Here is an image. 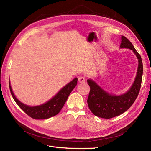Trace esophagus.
<instances>
[{"instance_id": "34e87169", "label": "esophagus", "mask_w": 151, "mask_h": 151, "mask_svg": "<svg viewBox=\"0 0 151 151\" xmlns=\"http://www.w3.org/2000/svg\"><path fill=\"white\" fill-rule=\"evenodd\" d=\"M78 81L79 83H82H82H84L86 82V78H85V77H84V76H81L78 77Z\"/></svg>"}]
</instances>
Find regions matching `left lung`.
I'll return each instance as SVG.
<instances>
[{
  "mask_svg": "<svg viewBox=\"0 0 151 151\" xmlns=\"http://www.w3.org/2000/svg\"><path fill=\"white\" fill-rule=\"evenodd\" d=\"M121 41L120 49H129L132 50L138 60L136 75L129 90L121 95L109 93L93 80H88L87 82L90 86L88 99V106L93 114L101 118L110 119L123 114L132 105L140 90L143 75L142 58L126 37L122 36Z\"/></svg>",
  "mask_w": 151,
  "mask_h": 151,
  "instance_id": "1",
  "label": "left lung"
}]
</instances>
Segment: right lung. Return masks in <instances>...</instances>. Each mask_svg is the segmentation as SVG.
I'll list each match as a JSON object with an SVG mask.
<instances>
[{
  "mask_svg": "<svg viewBox=\"0 0 151 151\" xmlns=\"http://www.w3.org/2000/svg\"><path fill=\"white\" fill-rule=\"evenodd\" d=\"M77 81L78 78H75L72 81L63 86L50 100L42 104L34 106L25 104L18 100L13 92L9 80V86L11 94L14 101L25 113L35 119H46L57 115L62 110L69 94L77 84Z\"/></svg>",
  "mask_w": 151,
  "mask_h": 151,
  "instance_id": "add662e5",
  "label": "right lung"
}]
</instances>
